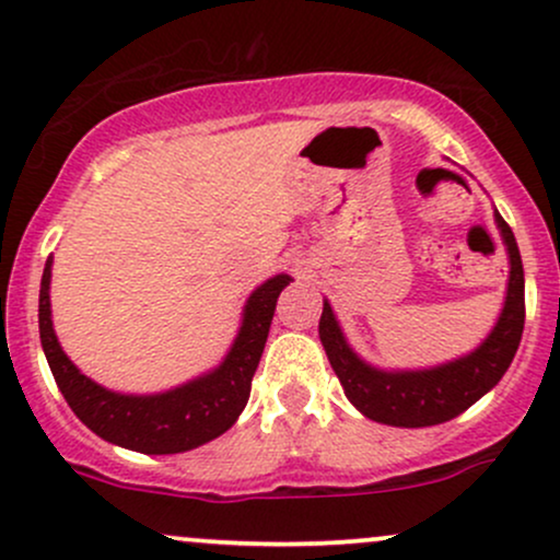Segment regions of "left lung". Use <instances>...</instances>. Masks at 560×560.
Wrapping results in <instances>:
<instances>
[{
    "label": "left lung",
    "instance_id": "1",
    "mask_svg": "<svg viewBox=\"0 0 560 560\" xmlns=\"http://www.w3.org/2000/svg\"><path fill=\"white\" fill-rule=\"evenodd\" d=\"M494 221L511 255L505 307L485 345L460 361L432 371H400V374L371 369L347 347L329 302H324L318 324L320 342L329 355L334 374L342 382L345 395L371 421L408 429L434 427L464 413L503 378L524 331V266L511 226L500 213L494 215Z\"/></svg>",
    "mask_w": 560,
    "mask_h": 560
}]
</instances>
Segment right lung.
Here are the masks:
<instances>
[{
	"mask_svg": "<svg viewBox=\"0 0 560 560\" xmlns=\"http://www.w3.org/2000/svg\"><path fill=\"white\" fill-rule=\"evenodd\" d=\"M49 279H52V258L47 260L38 292V334H42L44 355L49 369L73 413L113 445L137 450L147 455L184 453L205 442L221 436L234 427L244 405L249 400V387L258 371L268 329H271L276 300L284 289L289 276H273L244 307L242 331L223 365L213 374L184 384V387L165 392V395L133 397L115 395L86 378L68 361L57 342L52 318H49Z\"/></svg>",
	"mask_w": 560,
	"mask_h": 560,
	"instance_id": "right-lung-1",
	"label": "right lung"
}]
</instances>
